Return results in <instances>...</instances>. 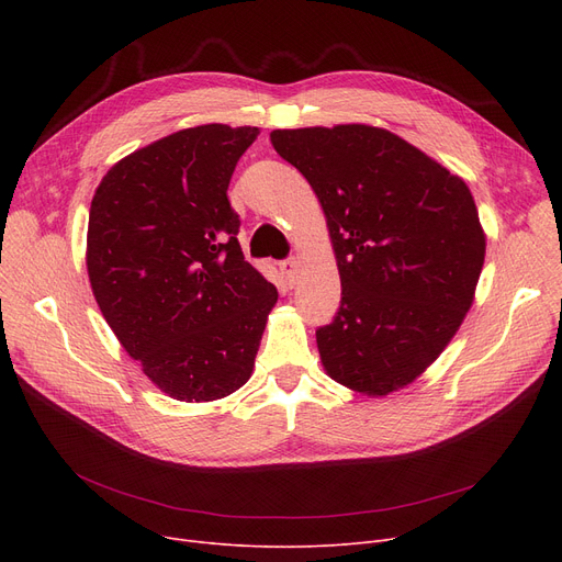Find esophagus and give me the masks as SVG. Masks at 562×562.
Instances as JSON below:
<instances>
[{"mask_svg": "<svg viewBox=\"0 0 562 562\" xmlns=\"http://www.w3.org/2000/svg\"><path fill=\"white\" fill-rule=\"evenodd\" d=\"M280 271H282L289 286H296L299 273H301V261L296 257H289V259L280 261Z\"/></svg>", "mask_w": 562, "mask_h": 562, "instance_id": "esophagus-1", "label": "esophagus"}]
</instances>
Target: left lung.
I'll return each mask as SVG.
<instances>
[{
    "mask_svg": "<svg viewBox=\"0 0 562 562\" xmlns=\"http://www.w3.org/2000/svg\"><path fill=\"white\" fill-rule=\"evenodd\" d=\"M326 214L341 305L316 330L323 369L385 396L422 375L458 333L485 261L476 202L458 175L371 125L273 130Z\"/></svg>",
    "mask_w": 562,
    "mask_h": 562,
    "instance_id": "1",
    "label": "left lung"
}]
</instances>
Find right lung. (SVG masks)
<instances>
[{
    "label": "right lung",
    "mask_w": 562,
    "mask_h": 562,
    "mask_svg": "<svg viewBox=\"0 0 562 562\" xmlns=\"http://www.w3.org/2000/svg\"><path fill=\"white\" fill-rule=\"evenodd\" d=\"M257 127L200 125L117 161L93 195L86 266L117 341L168 396L246 385L278 289L244 259L227 187Z\"/></svg>",
    "instance_id": "obj_1"
}]
</instances>
